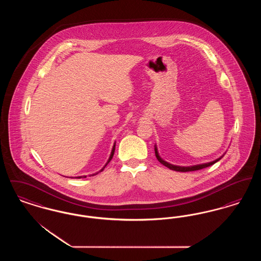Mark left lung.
I'll list each match as a JSON object with an SVG mask.
<instances>
[{
	"label": "left lung",
	"instance_id": "8db88e82",
	"mask_svg": "<svg viewBox=\"0 0 261 261\" xmlns=\"http://www.w3.org/2000/svg\"><path fill=\"white\" fill-rule=\"evenodd\" d=\"M154 151H155V156H156V159H158V161H159V162H161L162 164H163L164 166L168 167L169 169H171V170H175V171H179V172H189V171H196V170H199V169H202V168H205V167L211 166V165L214 164L215 162H217L219 160H220V159H218V160H216V161H214V162L204 163V164H199V165H195V166H189V167H183V166H177V165H173V164H170V163H168V162H164V161L162 160V158L159 155V152H158L156 147H155V149H154Z\"/></svg>",
	"mask_w": 261,
	"mask_h": 261
}]
</instances>
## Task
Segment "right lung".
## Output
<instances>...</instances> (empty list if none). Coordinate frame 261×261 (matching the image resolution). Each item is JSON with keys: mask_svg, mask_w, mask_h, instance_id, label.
I'll return each instance as SVG.
<instances>
[{"mask_svg": "<svg viewBox=\"0 0 261 261\" xmlns=\"http://www.w3.org/2000/svg\"><path fill=\"white\" fill-rule=\"evenodd\" d=\"M114 150H115V144H114V145H113V148H112V153H111V156H110V159H109V161H108V162H107V164H106V165H105V167H106V166H107V165H108V163H109V162H111V161H112V156H113V154H114ZM105 167H103V168H105ZM103 168H102V169H101V170H100V171H102V170H103ZM96 174H98V173H96ZM96 174H93V176H94V175H96ZM75 178H78V179H79V178H82V176H78V177H75ZM83 178H86V176H83Z\"/></svg>", "mask_w": 261, "mask_h": 261, "instance_id": "obj_1", "label": "right lung"}]
</instances>
